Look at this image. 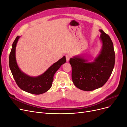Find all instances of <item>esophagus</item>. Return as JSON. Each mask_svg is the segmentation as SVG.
Masks as SVG:
<instances>
[{
	"instance_id": "esophagus-1",
	"label": "esophagus",
	"mask_w": 127,
	"mask_h": 127,
	"mask_svg": "<svg viewBox=\"0 0 127 127\" xmlns=\"http://www.w3.org/2000/svg\"><path fill=\"white\" fill-rule=\"evenodd\" d=\"M66 61H68L69 60V59H70V56L67 55L66 56Z\"/></svg>"
}]
</instances>
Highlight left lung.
Wrapping results in <instances>:
<instances>
[{"label": "left lung", "mask_w": 127, "mask_h": 127, "mask_svg": "<svg viewBox=\"0 0 127 127\" xmlns=\"http://www.w3.org/2000/svg\"><path fill=\"white\" fill-rule=\"evenodd\" d=\"M99 31L101 33L99 40L102 48L96 57L91 58L79 55L72 57L69 60L72 82L83 91H91L102 87L114 68L115 53L113 42L102 30Z\"/></svg>", "instance_id": "obj_1"}]
</instances>
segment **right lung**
Returning <instances> with one entry per match:
<instances>
[{
	"mask_svg": "<svg viewBox=\"0 0 127 127\" xmlns=\"http://www.w3.org/2000/svg\"><path fill=\"white\" fill-rule=\"evenodd\" d=\"M17 36L12 44L9 55V65L13 77L21 90L29 93L39 95L45 93L50 89L53 81V76L62 64L66 63L64 56L50 67L43 74L37 76H31L22 71L18 67L16 58V47L18 40Z\"/></svg>",
	"mask_w": 127,
	"mask_h": 127,
	"instance_id": "1",
	"label": "right lung"
}]
</instances>
